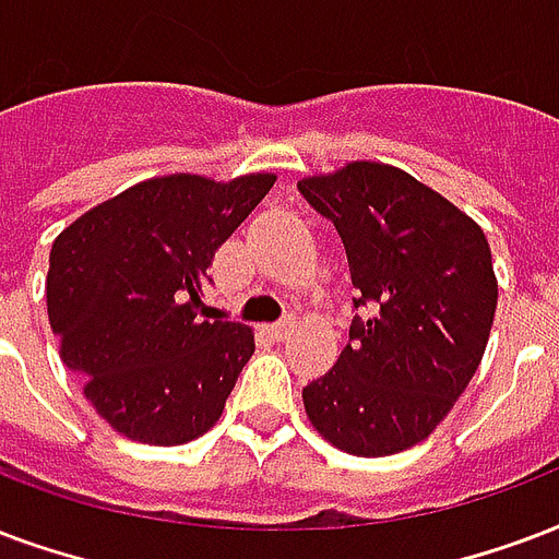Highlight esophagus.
<instances>
[{
    "instance_id": "34e87169",
    "label": "esophagus",
    "mask_w": 559,
    "mask_h": 559,
    "mask_svg": "<svg viewBox=\"0 0 559 559\" xmlns=\"http://www.w3.org/2000/svg\"><path fill=\"white\" fill-rule=\"evenodd\" d=\"M272 340H287L289 331H293V322H275V325L266 328Z\"/></svg>"
}]
</instances>
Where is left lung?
<instances>
[{
	"label": "left lung",
	"mask_w": 559,
	"mask_h": 559,
	"mask_svg": "<svg viewBox=\"0 0 559 559\" xmlns=\"http://www.w3.org/2000/svg\"><path fill=\"white\" fill-rule=\"evenodd\" d=\"M346 246L357 289L348 346L301 390L340 451L386 457L440 425L478 372L498 305L480 225L404 169L352 160L298 181Z\"/></svg>",
	"instance_id": "obj_1"
}]
</instances>
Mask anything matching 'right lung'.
Wrapping results in <instances>:
<instances>
[{
	"label": "right lung",
	"instance_id": "add662e5",
	"mask_svg": "<svg viewBox=\"0 0 559 559\" xmlns=\"http://www.w3.org/2000/svg\"><path fill=\"white\" fill-rule=\"evenodd\" d=\"M272 185V173L148 178L55 237L46 308L61 360L128 440L181 445L223 416L254 334L199 319V296L216 249Z\"/></svg>",
	"mask_w": 559,
	"mask_h": 559
}]
</instances>
